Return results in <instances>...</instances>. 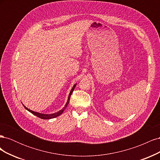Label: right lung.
I'll use <instances>...</instances> for the list:
<instances>
[{
  "label": "right lung",
  "instance_id": "1",
  "mask_svg": "<svg viewBox=\"0 0 160 160\" xmlns=\"http://www.w3.org/2000/svg\"><path fill=\"white\" fill-rule=\"evenodd\" d=\"M75 86H76V84H75L74 86L72 87V88L71 89V91H70V93H69V97H68V99H67V103H66V104H65V107L63 108V109H62L61 110H60V111H57V113H52V114H43V113H38V112H35V111H32V110H31V109H28L27 108L25 107V105H23L24 108H25L27 110H28V111H29V112H31V113H32L33 115H35L37 116V117L39 118H41V119H49L55 118L57 117V116H59V115H60L61 114H62V112H63V111H64V110L65 109V108H67V106L68 105V104H69V100H70L71 95V94H72V91H73V90H74V89H75Z\"/></svg>",
  "mask_w": 160,
  "mask_h": 160
}]
</instances>
